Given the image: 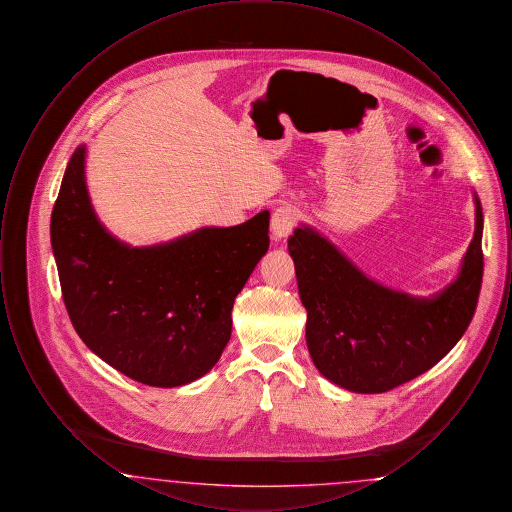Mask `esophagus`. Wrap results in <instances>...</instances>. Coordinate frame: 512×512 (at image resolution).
I'll use <instances>...</instances> for the list:
<instances>
[{
    "mask_svg": "<svg viewBox=\"0 0 512 512\" xmlns=\"http://www.w3.org/2000/svg\"><path fill=\"white\" fill-rule=\"evenodd\" d=\"M295 222H297V209L292 205H284V207H278L274 213H272V220H270V230L274 234V238L278 240H284L292 234L293 228H295Z\"/></svg>",
    "mask_w": 512,
    "mask_h": 512,
    "instance_id": "obj_1",
    "label": "esophagus"
}]
</instances>
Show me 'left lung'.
<instances>
[{
  "mask_svg": "<svg viewBox=\"0 0 512 512\" xmlns=\"http://www.w3.org/2000/svg\"><path fill=\"white\" fill-rule=\"evenodd\" d=\"M474 238L457 278L430 297L368 278L315 228L293 230L288 249L307 309L305 338L318 372L355 393H384L439 363L463 338L482 288L484 215L478 195Z\"/></svg>",
  "mask_w": 512,
  "mask_h": 512,
  "instance_id": "obj_1",
  "label": "left lung"
}]
</instances>
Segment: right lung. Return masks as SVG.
<instances>
[{
  "mask_svg": "<svg viewBox=\"0 0 512 512\" xmlns=\"http://www.w3.org/2000/svg\"><path fill=\"white\" fill-rule=\"evenodd\" d=\"M270 213L132 247L92 207L86 146L74 149L51 213V247L74 330L124 376L176 388L205 376L232 334L236 295L268 251Z\"/></svg>",
  "mask_w": 512,
  "mask_h": 512,
  "instance_id": "add662e5",
  "label": "right lung"
}]
</instances>
